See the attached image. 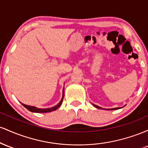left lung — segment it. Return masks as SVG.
Masks as SVG:
<instances>
[{"label": "left lung", "instance_id": "left-lung-1", "mask_svg": "<svg viewBox=\"0 0 148 148\" xmlns=\"http://www.w3.org/2000/svg\"><path fill=\"white\" fill-rule=\"evenodd\" d=\"M92 105H93V106H94L95 107H96V108H99V109H103V108H101V107H99V106H97V105H95L94 103H92ZM119 108H110V109H107V110H117V109H119Z\"/></svg>", "mask_w": 148, "mask_h": 148}]
</instances>
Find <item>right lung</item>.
Here are the masks:
<instances>
[{"mask_svg": "<svg viewBox=\"0 0 148 148\" xmlns=\"http://www.w3.org/2000/svg\"><path fill=\"white\" fill-rule=\"evenodd\" d=\"M63 98H64V88H63V90H62V99H61L60 101L58 103L57 105H56L55 106H53V107H51V108H37V107H35V106H28V105L24 104V103H21V104L23 105L25 108H26L28 111L33 112V113H49V112L56 111V110L58 109V108L60 106L61 103H62V100H63Z\"/></svg>", "mask_w": 148, "mask_h": 148, "instance_id": "right-lung-1", "label": "right lung"}]
</instances>
